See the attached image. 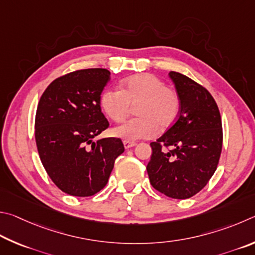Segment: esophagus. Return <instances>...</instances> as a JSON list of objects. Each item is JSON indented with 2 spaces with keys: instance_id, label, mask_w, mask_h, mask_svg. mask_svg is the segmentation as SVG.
<instances>
[{
  "instance_id": "1",
  "label": "esophagus",
  "mask_w": 255,
  "mask_h": 255,
  "mask_svg": "<svg viewBox=\"0 0 255 255\" xmlns=\"http://www.w3.org/2000/svg\"><path fill=\"white\" fill-rule=\"evenodd\" d=\"M123 144H124V148L127 150L130 149V148H133V146L136 145L135 142H131V141H123Z\"/></svg>"
}]
</instances>
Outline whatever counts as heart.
<instances>
[{
  "label": "heart",
  "instance_id": "obj_1",
  "mask_svg": "<svg viewBox=\"0 0 255 255\" xmlns=\"http://www.w3.org/2000/svg\"><path fill=\"white\" fill-rule=\"evenodd\" d=\"M101 103L115 122H122L130 114L131 105L139 104L135 110L139 118L128 120L113 130L115 136L131 142L150 139L158 134L159 128L164 130L171 127L180 111L178 94L151 74L127 78L121 84V89H105Z\"/></svg>",
  "mask_w": 255,
  "mask_h": 255
}]
</instances>
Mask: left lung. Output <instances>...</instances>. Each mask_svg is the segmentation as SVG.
Wrapping results in <instances>:
<instances>
[{"instance_id": "8db88e82", "label": "left lung", "mask_w": 255, "mask_h": 255, "mask_svg": "<svg viewBox=\"0 0 255 255\" xmlns=\"http://www.w3.org/2000/svg\"><path fill=\"white\" fill-rule=\"evenodd\" d=\"M180 100L179 116L171 128L150 143L146 166L154 189L175 199L199 193L215 172L223 145L222 119L213 96L187 76L170 71ZM162 146L172 149L162 150Z\"/></svg>"}]
</instances>
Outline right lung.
<instances>
[{
    "label": "right lung",
    "instance_id": "right-lung-1",
    "mask_svg": "<svg viewBox=\"0 0 255 255\" xmlns=\"http://www.w3.org/2000/svg\"><path fill=\"white\" fill-rule=\"evenodd\" d=\"M111 73L76 70L57 78L40 98L35 143L48 176L64 193L88 197L104 188L115 159L124 152L118 137L93 139L109 128L101 94Z\"/></svg>",
    "mask_w": 255,
    "mask_h": 255
}]
</instances>
